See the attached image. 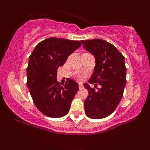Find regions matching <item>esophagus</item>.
Instances as JSON below:
<instances>
[{"label":"esophagus","mask_w":150,"mask_h":150,"mask_svg":"<svg viewBox=\"0 0 150 150\" xmlns=\"http://www.w3.org/2000/svg\"><path fill=\"white\" fill-rule=\"evenodd\" d=\"M83 87V85L81 82H79V89H82Z\"/></svg>","instance_id":"obj_1"}]
</instances>
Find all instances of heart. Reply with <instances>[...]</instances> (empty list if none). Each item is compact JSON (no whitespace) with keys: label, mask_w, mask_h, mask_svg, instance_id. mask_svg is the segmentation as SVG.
Returning <instances> with one entry per match:
<instances>
[{"label":"heart","mask_w":150,"mask_h":150,"mask_svg":"<svg viewBox=\"0 0 150 150\" xmlns=\"http://www.w3.org/2000/svg\"><path fill=\"white\" fill-rule=\"evenodd\" d=\"M80 78H82V76H80Z\"/></svg>","instance_id":"b5f03b06"}]
</instances>
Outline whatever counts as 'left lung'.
Returning <instances> with one entry per match:
<instances>
[{
	"label": "left lung",
	"instance_id": "1",
	"mask_svg": "<svg viewBox=\"0 0 150 150\" xmlns=\"http://www.w3.org/2000/svg\"><path fill=\"white\" fill-rule=\"evenodd\" d=\"M82 46L95 58L94 73L89 83L100 85L96 91L87 83L84 87L88 90L85 101V113L89 118H106L115 111L123 97L126 84L125 57L113 44L104 40L94 39L82 40Z\"/></svg>",
	"mask_w": 150,
	"mask_h": 150
}]
</instances>
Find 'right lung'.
I'll use <instances>...</instances> for the list:
<instances>
[{"mask_svg": "<svg viewBox=\"0 0 150 150\" xmlns=\"http://www.w3.org/2000/svg\"><path fill=\"white\" fill-rule=\"evenodd\" d=\"M80 46L78 41L51 37L39 42L30 55L27 85L34 104L46 116L61 118L69 111L78 83L68 78L61 85L57 70Z\"/></svg>", "mask_w": 150, "mask_h": 150, "instance_id": "right-lung-1", "label": "right lung"}]
</instances>
